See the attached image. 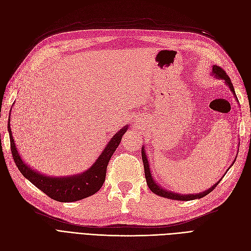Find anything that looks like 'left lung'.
<instances>
[{
	"label": "left lung",
	"mask_w": 251,
	"mask_h": 251,
	"mask_svg": "<svg viewBox=\"0 0 251 251\" xmlns=\"http://www.w3.org/2000/svg\"><path fill=\"white\" fill-rule=\"evenodd\" d=\"M212 75H215L216 78H221L223 80H225V83L227 86L229 87L230 91L233 93L234 97H237V95H235V92H234V89H233V86H232V82L229 78L228 75L226 74V72L222 69L221 67L219 66H214L212 67ZM141 156H142V161H143V166H144V175H146V179H147V184L149 186V188L151 189V192H153L154 194L160 196V197H163V198H168V199H172V200H178V201H189V200H195V199H200V198H203V197H205L206 195H208L209 193H211L214 189L216 188V186L218 185V183H220V181H218L216 184L212 185L210 188H208L207 191H205L203 193H200V194H195V195H180V194H176V193H173V192H170L168 191V189H164L162 188L161 186H159L158 183H156L154 178L151 177V170H150V164H149V160H148V156L146 154V151H144V148L142 147L141 149ZM235 161V160H234ZM233 161V162H234ZM233 164V163H232ZM227 173V172H226Z\"/></svg>",
	"instance_id": "obj_1"
}]
</instances>
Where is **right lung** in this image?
Here are the masks:
<instances>
[{"label":"right lung","mask_w":251,"mask_h":251,"mask_svg":"<svg viewBox=\"0 0 251 251\" xmlns=\"http://www.w3.org/2000/svg\"><path fill=\"white\" fill-rule=\"evenodd\" d=\"M11 112V111H10ZM127 130V125L113 136V138L104 147L102 153L96 159V161L91 165V168L81 174L73 175L71 177H50L45 176L32 170L21 159L20 154L14 143L11 128L10 119L8 121V132L10 138V149L13 160L23 176L28 179L33 185L41 189L51 199L58 202H74L94 195L101 188L107 166L114 151L118 148L124 134Z\"/></svg>","instance_id":"right-lung-1"}]
</instances>
